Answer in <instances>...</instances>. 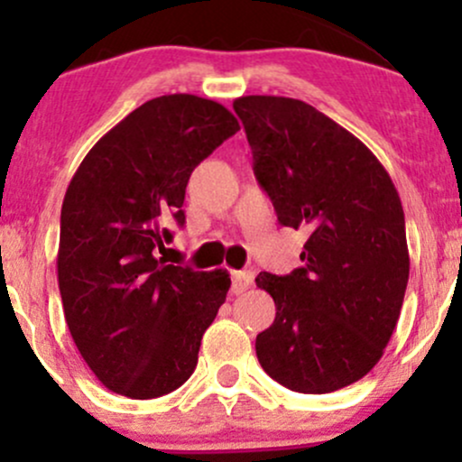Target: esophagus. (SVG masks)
I'll use <instances>...</instances> for the list:
<instances>
[{"mask_svg":"<svg viewBox=\"0 0 462 462\" xmlns=\"http://www.w3.org/2000/svg\"><path fill=\"white\" fill-rule=\"evenodd\" d=\"M254 284L252 272H232V293H243Z\"/></svg>","mask_w":462,"mask_h":462,"instance_id":"esophagus-1","label":"esophagus"}]
</instances>
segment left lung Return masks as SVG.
Segmentation results:
<instances>
[{
  "label": "left lung",
  "instance_id": "left-lung-1",
  "mask_svg": "<svg viewBox=\"0 0 462 462\" xmlns=\"http://www.w3.org/2000/svg\"><path fill=\"white\" fill-rule=\"evenodd\" d=\"M254 173L286 227L310 232L301 267L258 273L275 319L256 337L261 367L298 393H332L383 358L408 284L406 224L386 169L310 104L235 99Z\"/></svg>",
  "mask_w": 462,
  "mask_h": 462
}]
</instances>
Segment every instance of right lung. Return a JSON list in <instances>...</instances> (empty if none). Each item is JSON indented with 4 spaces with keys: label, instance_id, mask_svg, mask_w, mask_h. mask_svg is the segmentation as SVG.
I'll return each mask as SVG.
<instances>
[{
    "label": "right lung",
    "instance_id": "add662e5",
    "mask_svg": "<svg viewBox=\"0 0 462 462\" xmlns=\"http://www.w3.org/2000/svg\"><path fill=\"white\" fill-rule=\"evenodd\" d=\"M238 128L213 99H150L93 145L60 213L58 289L73 343L106 389L152 400L198 367L206 328L226 301V269L193 272L156 256L184 226L190 173Z\"/></svg>",
    "mask_w": 462,
    "mask_h": 462
}]
</instances>
